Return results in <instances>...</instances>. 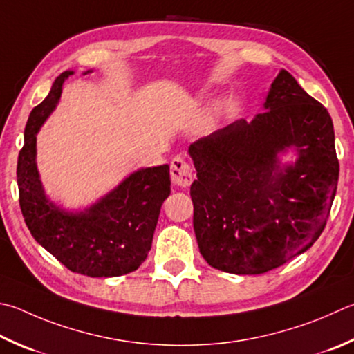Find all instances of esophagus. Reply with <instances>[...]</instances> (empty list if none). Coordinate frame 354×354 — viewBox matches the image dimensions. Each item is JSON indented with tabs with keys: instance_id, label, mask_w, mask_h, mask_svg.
<instances>
[{
	"instance_id": "esophagus-1",
	"label": "esophagus",
	"mask_w": 354,
	"mask_h": 354,
	"mask_svg": "<svg viewBox=\"0 0 354 354\" xmlns=\"http://www.w3.org/2000/svg\"><path fill=\"white\" fill-rule=\"evenodd\" d=\"M170 175H171V183L178 185V187H189L192 181H194V171H192V167L187 160L181 156H178L171 160Z\"/></svg>"
}]
</instances>
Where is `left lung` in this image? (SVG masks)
Returning a JSON list of instances; mask_svg holds the SVG:
<instances>
[{"mask_svg": "<svg viewBox=\"0 0 354 354\" xmlns=\"http://www.w3.org/2000/svg\"><path fill=\"white\" fill-rule=\"evenodd\" d=\"M298 147L294 167L277 153ZM190 187L199 252L212 268L254 275L285 265L324 232L339 181L326 108L281 69L265 111L190 145Z\"/></svg>", "mask_w": 354, "mask_h": 354, "instance_id": "1", "label": "left lung"}]
</instances>
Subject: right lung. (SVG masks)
<instances>
[{
    "label": "right lung",
    "instance_id": "add662e5",
    "mask_svg": "<svg viewBox=\"0 0 354 354\" xmlns=\"http://www.w3.org/2000/svg\"><path fill=\"white\" fill-rule=\"evenodd\" d=\"M30 111L18 155L17 183L24 223L37 243L69 271L88 277H118L136 271L151 249L164 199L170 195V167L142 169L82 214H66L44 198L35 167V134L60 99L63 80Z\"/></svg>",
    "mask_w": 354,
    "mask_h": 354
}]
</instances>
